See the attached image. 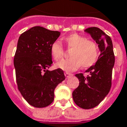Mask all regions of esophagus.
Returning a JSON list of instances; mask_svg holds the SVG:
<instances>
[{"label": "esophagus", "instance_id": "esophagus-1", "mask_svg": "<svg viewBox=\"0 0 127 127\" xmlns=\"http://www.w3.org/2000/svg\"><path fill=\"white\" fill-rule=\"evenodd\" d=\"M64 75H65V77H66V78H68L69 77H71V76L73 75H72V74H71V73L66 72V73H64Z\"/></svg>", "mask_w": 127, "mask_h": 127}]
</instances>
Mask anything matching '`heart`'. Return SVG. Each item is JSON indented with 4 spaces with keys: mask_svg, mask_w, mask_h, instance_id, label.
Wrapping results in <instances>:
<instances>
[{
    "mask_svg": "<svg viewBox=\"0 0 127 127\" xmlns=\"http://www.w3.org/2000/svg\"><path fill=\"white\" fill-rule=\"evenodd\" d=\"M66 46L71 50V58L63 59L56 64V66L66 72L78 69L81 65L84 68L93 66L99 56L97 44L93 40H87L85 36L73 33L64 37ZM50 54L55 61L63 58L64 48L59 41H55L50 46Z\"/></svg>",
    "mask_w": 127,
    "mask_h": 127,
    "instance_id": "b5f03b06",
    "label": "heart"
}]
</instances>
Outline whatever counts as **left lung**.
I'll list each match as a JSON object with an SVG mask.
<instances>
[{
  "label": "left lung",
  "instance_id": "1",
  "mask_svg": "<svg viewBox=\"0 0 127 127\" xmlns=\"http://www.w3.org/2000/svg\"><path fill=\"white\" fill-rule=\"evenodd\" d=\"M98 44L101 54L95 65L86 70L87 77L83 73L76 74L79 85L73 92L74 102L83 109L97 106L106 96L112 85V74L115 57L111 38L99 28L92 27L85 30Z\"/></svg>",
  "mask_w": 127,
  "mask_h": 127
}]
</instances>
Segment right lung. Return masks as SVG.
Here are the masks:
<instances>
[{
  "mask_svg": "<svg viewBox=\"0 0 127 127\" xmlns=\"http://www.w3.org/2000/svg\"><path fill=\"white\" fill-rule=\"evenodd\" d=\"M60 35L58 31L35 26L19 38L14 57L17 87L24 99L35 108L49 106L56 87L65 79L61 68L48 70L52 63L50 46Z\"/></svg>",
  "mask_w": 127,
  "mask_h": 127,
  "instance_id": "right-lung-1",
  "label": "right lung"
}]
</instances>
